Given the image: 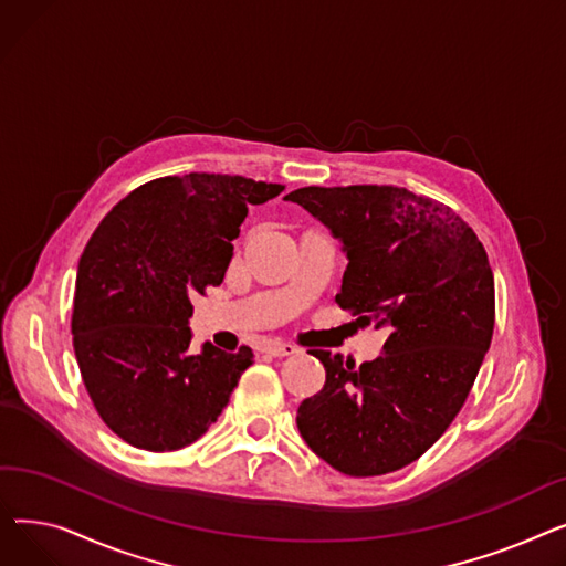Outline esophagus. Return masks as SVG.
<instances>
[{"label":"esophagus","mask_w":566,"mask_h":566,"mask_svg":"<svg viewBox=\"0 0 566 566\" xmlns=\"http://www.w3.org/2000/svg\"><path fill=\"white\" fill-rule=\"evenodd\" d=\"M265 355H273V358H286V355H295L301 348L293 346V344H282V342H268L261 348Z\"/></svg>","instance_id":"esophagus-1"}]
</instances>
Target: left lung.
Listing matches in <instances>:
<instances>
[{
    "instance_id": "left-lung-1",
    "label": "left lung",
    "mask_w": 566,
    "mask_h": 566,
    "mask_svg": "<svg viewBox=\"0 0 566 566\" xmlns=\"http://www.w3.org/2000/svg\"><path fill=\"white\" fill-rule=\"evenodd\" d=\"M286 199L344 243L337 305L390 331L382 355L360 367L312 350L325 385L295 422L312 452L348 478L395 472L448 431L484 363L495 325L486 250L450 206L406 188L310 186Z\"/></svg>"
}]
</instances>
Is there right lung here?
Returning <instances> with one entry per match:
<instances>
[{
	"label": "right lung",
	"mask_w": 566,
	"mask_h": 566,
	"mask_svg": "<svg viewBox=\"0 0 566 566\" xmlns=\"http://www.w3.org/2000/svg\"><path fill=\"white\" fill-rule=\"evenodd\" d=\"M280 184L229 174L148 181L118 201L80 256L73 348L101 420L133 448L174 452L211 427L252 365L241 346L190 353L195 293L224 280L250 203Z\"/></svg>",
	"instance_id": "add662e5"
}]
</instances>
